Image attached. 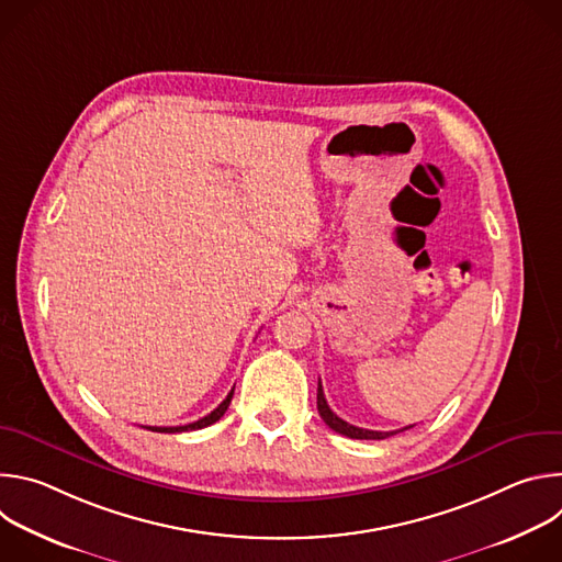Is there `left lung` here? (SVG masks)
Masks as SVG:
<instances>
[{
  "label": "left lung",
  "mask_w": 562,
  "mask_h": 562,
  "mask_svg": "<svg viewBox=\"0 0 562 562\" xmlns=\"http://www.w3.org/2000/svg\"><path fill=\"white\" fill-rule=\"evenodd\" d=\"M317 412L319 416H323V420L329 425V429L347 436V438H356V440H382V438H389L397 431H371V429H360V427H353L349 423H345L342 418H338L329 405H327V397H325V391H323V384L317 382ZM409 429V427H407Z\"/></svg>",
  "instance_id": "left-lung-1"
}]
</instances>
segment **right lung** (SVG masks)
Wrapping results in <instances>:
<instances>
[{"mask_svg": "<svg viewBox=\"0 0 562 562\" xmlns=\"http://www.w3.org/2000/svg\"><path fill=\"white\" fill-rule=\"evenodd\" d=\"M231 397H233V391L222 400V403L217 405V409H213L209 416H204V418H200V420H195V423H191V425H182V427H146V429L157 431V434H182V431L204 429V427H209V425L217 423V420L224 416V412H226V409H228V405H231Z\"/></svg>", "mask_w": 562, "mask_h": 562, "instance_id": "add662e5", "label": "right lung"}]
</instances>
